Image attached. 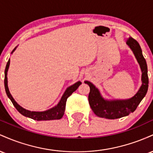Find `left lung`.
<instances>
[{
  "mask_svg": "<svg viewBox=\"0 0 153 153\" xmlns=\"http://www.w3.org/2000/svg\"><path fill=\"white\" fill-rule=\"evenodd\" d=\"M127 45L134 53L142 71L141 87L133 97L125 100H106L102 97L97 88L89 81H85L90 87L88 101L91 109L94 114L101 118L115 119L126 117L134 112L137 107L145 97L148 89V75L147 66L144 58L141 47L136 40L132 37L127 39Z\"/></svg>",
  "mask_w": 153,
  "mask_h": 153,
  "instance_id": "8db88e82",
  "label": "left lung"
}]
</instances>
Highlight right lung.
Masks as SVG:
<instances>
[{
	"label": "right lung",
	"instance_id": "1",
	"mask_svg": "<svg viewBox=\"0 0 153 153\" xmlns=\"http://www.w3.org/2000/svg\"><path fill=\"white\" fill-rule=\"evenodd\" d=\"M16 48L12 51L11 53H13L16 50ZM10 65V59H8V62H7L6 69H5V79H4V85H5V89H6V92L8 97L9 98L11 102L13 103V106L15 108L18 110V111L24 117H29L34 120L36 121H46V120H54V119H59L63 117L65 113V105L66 101L68 98L71 95L73 94L74 91L77 90V88L79 87V85L81 84V82L78 81L75 82V84L71 85L66 89L65 91L64 94L62 95V98L59 100V103L57 105H56L54 107H52L50 109H48L45 111H31L26 110L25 108H22L20 105L16 102V101L12 97L11 94H10L9 89L8 87V79H7V73H8V68H9Z\"/></svg>",
	"mask_w": 153,
	"mask_h": 153
}]
</instances>
